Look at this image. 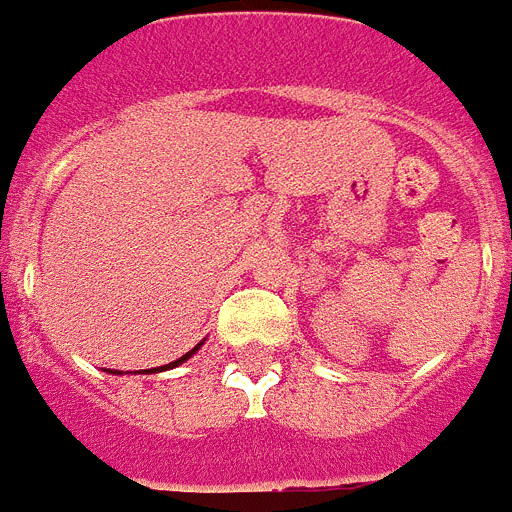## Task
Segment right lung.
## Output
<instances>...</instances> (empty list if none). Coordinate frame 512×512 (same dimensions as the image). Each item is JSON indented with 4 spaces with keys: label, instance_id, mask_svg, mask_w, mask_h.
Listing matches in <instances>:
<instances>
[{
    "label": "right lung",
    "instance_id": "right-lung-1",
    "mask_svg": "<svg viewBox=\"0 0 512 512\" xmlns=\"http://www.w3.org/2000/svg\"><path fill=\"white\" fill-rule=\"evenodd\" d=\"M197 348H200V346H194V348H192V351H189V354H184V356H182V359H176V361H171V364H166V366H158V369H146V372H164V369H171V366H179V364H182V361H187V359H189V356H192V354H194V351H197Z\"/></svg>",
    "mask_w": 512,
    "mask_h": 512
}]
</instances>
